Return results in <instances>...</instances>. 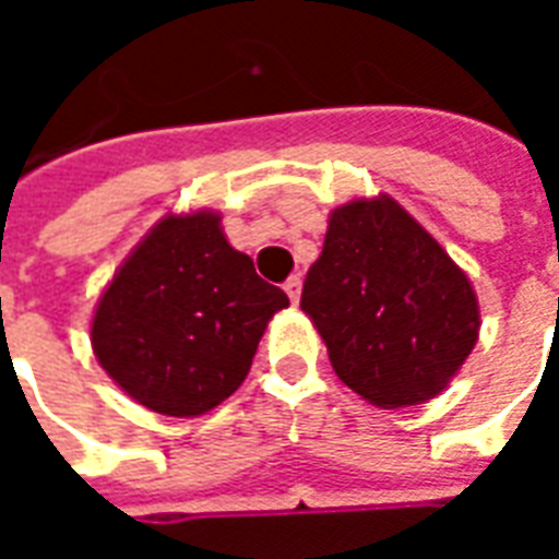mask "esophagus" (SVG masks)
Instances as JSON below:
<instances>
[{"label":"esophagus","mask_w":559,"mask_h":559,"mask_svg":"<svg viewBox=\"0 0 559 559\" xmlns=\"http://www.w3.org/2000/svg\"><path fill=\"white\" fill-rule=\"evenodd\" d=\"M284 293L290 296L293 305L299 302V296H302V278H299V275H293V278H287V284H284Z\"/></svg>","instance_id":"34e87169"}]
</instances>
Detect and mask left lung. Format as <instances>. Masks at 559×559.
<instances>
[{"instance_id":"8db88e82","label":"left lung","mask_w":559,"mask_h":559,"mask_svg":"<svg viewBox=\"0 0 559 559\" xmlns=\"http://www.w3.org/2000/svg\"><path fill=\"white\" fill-rule=\"evenodd\" d=\"M302 311L341 383L383 411L440 395L479 338L469 278L386 194L332 212Z\"/></svg>"}]
</instances>
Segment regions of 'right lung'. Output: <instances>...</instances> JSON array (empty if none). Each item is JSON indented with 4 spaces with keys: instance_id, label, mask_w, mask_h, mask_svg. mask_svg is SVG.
<instances>
[{
    "instance_id": "right-lung-1",
    "label": "right lung",
    "mask_w": 559,
    "mask_h": 559,
    "mask_svg": "<svg viewBox=\"0 0 559 559\" xmlns=\"http://www.w3.org/2000/svg\"><path fill=\"white\" fill-rule=\"evenodd\" d=\"M287 305L215 212L167 215L98 299L92 350L138 404L200 416L242 386L266 323Z\"/></svg>"
}]
</instances>
